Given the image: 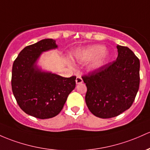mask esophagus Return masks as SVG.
I'll return each instance as SVG.
<instances>
[{"instance_id": "1", "label": "esophagus", "mask_w": 150, "mask_h": 150, "mask_svg": "<svg viewBox=\"0 0 150 150\" xmlns=\"http://www.w3.org/2000/svg\"><path fill=\"white\" fill-rule=\"evenodd\" d=\"M75 82H76V84H80L83 82V79H82L81 76H78L76 78V80H75Z\"/></svg>"}]
</instances>
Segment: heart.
I'll list each match as a JSON object with an SVG mask.
<instances>
[{
	"label": "heart",
	"instance_id": "obj_1",
	"mask_svg": "<svg viewBox=\"0 0 150 150\" xmlns=\"http://www.w3.org/2000/svg\"><path fill=\"white\" fill-rule=\"evenodd\" d=\"M105 49V46L102 45L90 46L75 54V58L82 61H88L95 58L92 63V67L93 69L98 68L103 65L108 57V52Z\"/></svg>",
	"mask_w": 150,
	"mask_h": 150
}]
</instances>
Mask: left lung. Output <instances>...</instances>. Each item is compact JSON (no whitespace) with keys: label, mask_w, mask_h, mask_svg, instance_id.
<instances>
[{"label":"left lung","mask_w":150,"mask_h":150,"mask_svg":"<svg viewBox=\"0 0 150 150\" xmlns=\"http://www.w3.org/2000/svg\"><path fill=\"white\" fill-rule=\"evenodd\" d=\"M115 61L82 77L86 83L85 102L100 118L114 117L128 110L139 87V60L129 47L117 46Z\"/></svg>","instance_id":"obj_1"}]
</instances>
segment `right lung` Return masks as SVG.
Returning <instances> with one entry per match:
<instances>
[{
  "label": "right lung",
  "mask_w": 150,
  "mask_h": 150,
  "mask_svg": "<svg viewBox=\"0 0 150 150\" xmlns=\"http://www.w3.org/2000/svg\"><path fill=\"white\" fill-rule=\"evenodd\" d=\"M57 47L55 40L44 39L26 46L13 65L11 86L17 103L26 114L39 119L58 115L75 88V76L63 78L36 65L42 52Z\"/></svg>",
  "instance_id": "obj_1"
}]
</instances>
